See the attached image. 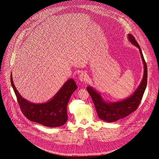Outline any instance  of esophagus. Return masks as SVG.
Masks as SVG:
<instances>
[{
  "instance_id": "esophagus-1",
  "label": "esophagus",
  "mask_w": 159,
  "mask_h": 159,
  "mask_svg": "<svg viewBox=\"0 0 159 159\" xmlns=\"http://www.w3.org/2000/svg\"><path fill=\"white\" fill-rule=\"evenodd\" d=\"M79 80L81 82H85L88 80V76L86 72H82L80 76H79Z\"/></svg>"
}]
</instances>
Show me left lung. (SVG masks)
Returning a JSON list of instances; mask_svg holds the SVG:
<instances>
[{
  "label": "left lung",
  "instance_id": "left-lung-1",
  "mask_svg": "<svg viewBox=\"0 0 159 159\" xmlns=\"http://www.w3.org/2000/svg\"><path fill=\"white\" fill-rule=\"evenodd\" d=\"M128 39L139 49L140 54L144 66L143 78L134 92L128 98L117 102H106L95 89L88 86L87 90L92 97L98 117L107 122H113L122 118H124L137 110L142 99L147 84V66L144 60L141 49L133 35H128Z\"/></svg>",
  "mask_w": 159,
  "mask_h": 159
}]
</instances>
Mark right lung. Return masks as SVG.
Here are the masks:
<instances>
[{
	"instance_id": "obj_1",
	"label": "right lung",
	"mask_w": 159,
	"mask_h": 159,
	"mask_svg": "<svg viewBox=\"0 0 159 159\" xmlns=\"http://www.w3.org/2000/svg\"><path fill=\"white\" fill-rule=\"evenodd\" d=\"M11 83L21 111L28 119L48 127H60L66 122L67 106L78 87L72 78L68 80L51 99L41 104L30 102L20 95L14 84L12 73Z\"/></svg>"
}]
</instances>
